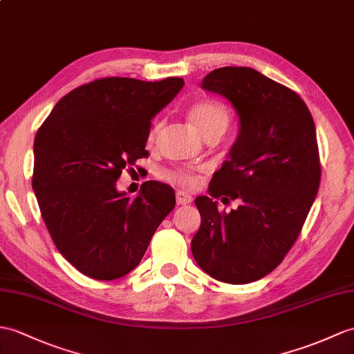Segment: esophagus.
Masks as SVG:
<instances>
[{"mask_svg": "<svg viewBox=\"0 0 354 354\" xmlns=\"http://www.w3.org/2000/svg\"><path fill=\"white\" fill-rule=\"evenodd\" d=\"M176 202H178V205L192 203V202H193V196L188 194L187 192L179 190V192H176Z\"/></svg>", "mask_w": 354, "mask_h": 354, "instance_id": "obj_1", "label": "esophagus"}]
</instances>
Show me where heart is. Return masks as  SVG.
Segmentation results:
<instances>
[{"label":"heart","mask_w":354,"mask_h":354,"mask_svg":"<svg viewBox=\"0 0 354 354\" xmlns=\"http://www.w3.org/2000/svg\"><path fill=\"white\" fill-rule=\"evenodd\" d=\"M188 119L194 125V128L207 138L211 136L220 137L225 133L229 120H231V114H229L227 106L218 101H202L194 104L190 110H188ZM161 129V123H155L149 133V140H152L158 136ZM169 178L175 183L185 185V187H194L197 184V178L192 171L187 170H178L170 171Z\"/></svg>","instance_id":"heart-1"}]
</instances>
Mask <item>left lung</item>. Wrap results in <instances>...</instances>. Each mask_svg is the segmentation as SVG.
<instances>
[{
  "mask_svg": "<svg viewBox=\"0 0 354 354\" xmlns=\"http://www.w3.org/2000/svg\"><path fill=\"white\" fill-rule=\"evenodd\" d=\"M201 87L232 104L240 131L212 175L209 196L196 197L201 227L192 252L217 281L250 283L281 264L315 201L322 178L315 123L297 93L252 68L214 69ZM218 196L241 205L218 213Z\"/></svg>",
  "mask_w": 354,
  "mask_h": 354,
  "instance_id": "1",
  "label": "left lung"
}]
</instances>
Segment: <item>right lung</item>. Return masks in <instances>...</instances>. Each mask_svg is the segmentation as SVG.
Wrapping results in <instances>:
<instances>
[{"mask_svg": "<svg viewBox=\"0 0 354 354\" xmlns=\"http://www.w3.org/2000/svg\"><path fill=\"white\" fill-rule=\"evenodd\" d=\"M183 87L176 77L95 80L63 96L39 128L32 190L55 248L83 274L113 281L133 271L175 208L167 184L146 180L131 201L116 180L147 157L151 120Z\"/></svg>", "mask_w": 354, "mask_h": 354, "instance_id": "1", "label": "right lung"}]
</instances>
